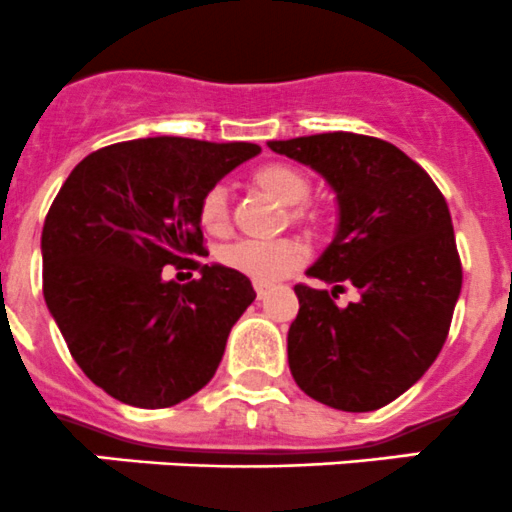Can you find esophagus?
<instances>
[{"mask_svg": "<svg viewBox=\"0 0 512 512\" xmlns=\"http://www.w3.org/2000/svg\"><path fill=\"white\" fill-rule=\"evenodd\" d=\"M268 291H271V286H268V283H256V296H258V301H261V298H266Z\"/></svg>", "mask_w": 512, "mask_h": 512, "instance_id": "34e87169", "label": "esophagus"}]
</instances>
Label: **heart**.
<instances>
[{"instance_id": "1", "label": "heart", "mask_w": 512, "mask_h": 512, "mask_svg": "<svg viewBox=\"0 0 512 512\" xmlns=\"http://www.w3.org/2000/svg\"><path fill=\"white\" fill-rule=\"evenodd\" d=\"M256 189L276 196L288 209V221L308 234L318 236L328 229V219L323 211L306 204L311 196L313 184L306 171L288 164H266L254 171L251 176ZM199 224L209 234L221 236L229 231L231 209L229 196L221 186H211L199 201ZM221 266L239 271L256 283H276L293 268L306 261V249L296 239H276V241H234L219 251Z\"/></svg>"}]
</instances>
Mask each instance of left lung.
<instances>
[{"label": "left lung", "mask_w": 512, "mask_h": 512, "mask_svg": "<svg viewBox=\"0 0 512 512\" xmlns=\"http://www.w3.org/2000/svg\"><path fill=\"white\" fill-rule=\"evenodd\" d=\"M316 169L341 209L336 239L298 283L288 366L306 396L348 413L378 411L406 393L448 338L463 286L448 204L411 156L376 136L333 131L268 141ZM359 301L341 309L338 292Z\"/></svg>", "instance_id": "8db88e82"}]
</instances>
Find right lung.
I'll list each match as a JSON object with an SVG mask.
<instances>
[{"label": "right lung", "mask_w": 512, "mask_h": 512, "mask_svg": "<svg viewBox=\"0 0 512 512\" xmlns=\"http://www.w3.org/2000/svg\"><path fill=\"white\" fill-rule=\"evenodd\" d=\"M246 141L156 136L104 146L74 166L42 231L44 301L91 383L136 408H169L214 378L254 303L249 278L201 266L199 201L256 156ZM194 265L181 287L163 266Z\"/></svg>", "instance_id": "add662e5"}]
</instances>
